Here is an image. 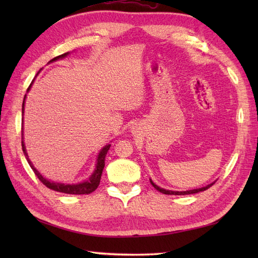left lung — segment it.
<instances>
[{
  "instance_id": "left-lung-1",
  "label": "left lung",
  "mask_w": 258,
  "mask_h": 258,
  "mask_svg": "<svg viewBox=\"0 0 258 258\" xmlns=\"http://www.w3.org/2000/svg\"><path fill=\"white\" fill-rule=\"evenodd\" d=\"M150 182L151 184L154 186V188H156L158 191H161V193L163 194H166V195H188V194H196V193H200V191H203V190H206L207 188H210L211 186L213 184H215V182H213L211 184H208L206 186H204V187H201V188H194V189H188V190H171V189H165V188H162L160 187V186H157L153 180L150 178Z\"/></svg>"
}]
</instances>
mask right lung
<instances>
[{"instance_id":"obj_1","label":"right lung","mask_w":258,"mask_h":258,"mask_svg":"<svg viewBox=\"0 0 258 258\" xmlns=\"http://www.w3.org/2000/svg\"><path fill=\"white\" fill-rule=\"evenodd\" d=\"M70 54V52H67L62 54V55H58L56 57L52 58L50 62L48 63H52V62H55L57 61V59H61V58H64L67 57ZM40 73V72H38ZM37 73V74H38ZM36 74V75H37ZM33 82H34V80L32 81V83L30 84L29 89H27V92H29L31 90L32 87V84ZM25 98H26V94L24 96V100H23V105H22V114H24V104H25ZM109 147H111V144H107L103 147V149L100 151V153H98L97 155V158H96V164H95V169L94 172L92 173L91 176L83 180V182L81 183H76V184H68V183H57V182H53V180H50L45 178L44 176H42V174L37 171V169L34 167V165H33V163L31 162V160L29 158V155H27L26 153V147H25V144H24V141H23V128H22V149H23V153L24 155L26 157L27 160V163L30 164L31 168L33 169V172L35 173L36 176L38 177V179L41 180V182L44 184L46 187H48L50 189H53V190H56V191H59V193H65V194H74V195H82V194H91L92 191H94L97 186L100 185V180H101V176H102V173H103V168L104 166H105V156L107 154V152L109 150Z\"/></svg>"}]
</instances>
